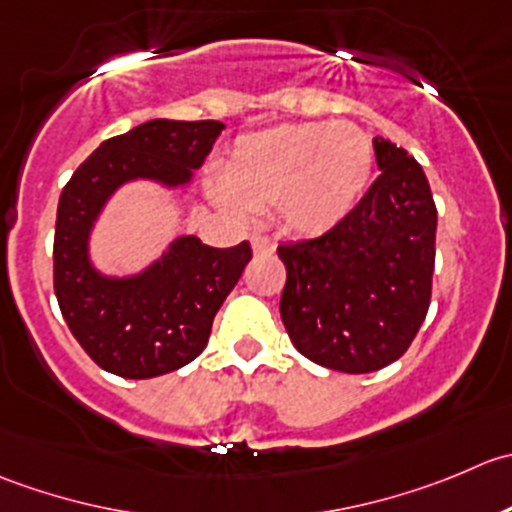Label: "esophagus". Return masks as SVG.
<instances>
[{"mask_svg":"<svg viewBox=\"0 0 512 512\" xmlns=\"http://www.w3.org/2000/svg\"><path fill=\"white\" fill-rule=\"evenodd\" d=\"M251 246H254L256 256H268L276 251V241H273L271 236H263V234L251 236Z\"/></svg>","mask_w":512,"mask_h":512,"instance_id":"1","label":"esophagus"}]
</instances>
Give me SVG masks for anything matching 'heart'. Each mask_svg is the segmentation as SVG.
Masks as SVG:
<instances>
[{
  "label": "heart",
  "instance_id": "heart-1",
  "mask_svg": "<svg viewBox=\"0 0 512 512\" xmlns=\"http://www.w3.org/2000/svg\"><path fill=\"white\" fill-rule=\"evenodd\" d=\"M373 144L348 121H306L241 136L211 196L234 214L278 206L298 236H323L348 219L371 184Z\"/></svg>",
  "mask_w": 512,
  "mask_h": 512
}]
</instances>
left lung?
<instances>
[{"label":"left lung","instance_id":"8db88e82","mask_svg":"<svg viewBox=\"0 0 512 512\" xmlns=\"http://www.w3.org/2000/svg\"><path fill=\"white\" fill-rule=\"evenodd\" d=\"M373 149L381 176L348 219L278 246L288 338L308 361L341 373L398 361L426 321L433 288L438 211L426 174L383 136Z\"/></svg>","mask_w":512,"mask_h":512}]
</instances>
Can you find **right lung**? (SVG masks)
Instances as JSON below:
<instances>
[{"mask_svg":"<svg viewBox=\"0 0 512 512\" xmlns=\"http://www.w3.org/2000/svg\"><path fill=\"white\" fill-rule=\"evenodd\" d=\"M221 129V121H146L106 139L59 196L54 293L79 346L114 376L141 381L194 361L251 261L249 241L214 249L196 236H179L134 276H104L89 258L91 229L119 186L134 179L186 186Z\"/></svg>","mask_w":512,"mask_h":512,"instance_id":"1","label":"right lung"}]
</instances>
